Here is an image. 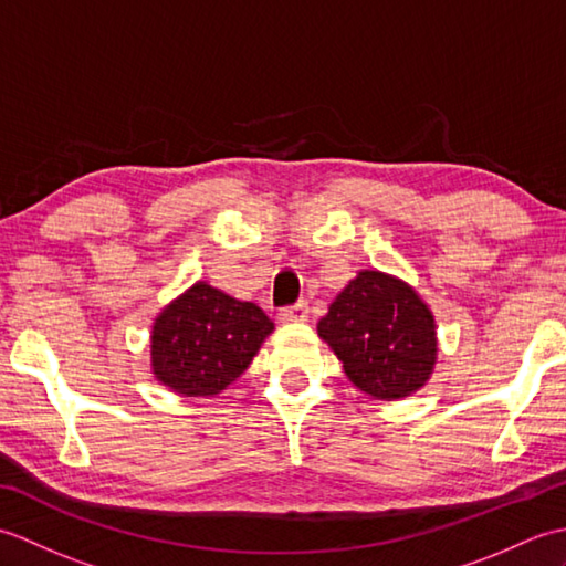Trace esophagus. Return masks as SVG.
Segmentation results:
<instances>
[{"mask_svg": "<svg viewBox=\"0 0 566 566\" xmlns=\"http://www.w3.org/2000/svg\"><path fill=\"white\" fill-rule=\"evenodd\" d=\"M308 318V304L306 302H296L292 306L280 308V321L282 323H292V321H306Z\"/></svg>", "mask_w": 566, "mask_h": 566, "instance_id": "esophagus-1", "label": "esophagus"}]
</instances>
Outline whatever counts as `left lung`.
Here are the masks:
<instances>
[{"mask_svg":"<svg viewBox=\"0 0 566 566\" xmlns=\"http://www.w3.org/2000/svg\"><path fill=\"white\" fill-rule=\"evenodd\" d=\"M318 335L357 389L375 399H403L436 365L430 308L411 286L377 270L359 272L318 321Z\"/></svg>","mask_w":566,"mask_h":566,"instance_id":"left-lung-1","label":"left lung"}]
</instances>
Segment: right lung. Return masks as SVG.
<instances>
[{
	"label": "right lung",
	"instance_id": "1",
	"mask_svg": "<svg viewBox=\"0 0 566 566\" xmlns=\"http://www.w3.org/2000/svg\"><path fill=\"white\" fill-rule=\"evenodd\" d=\"M274 323L255 304L195 284L153 326V371L177 394L213 396L258 355Z\"/></svg>",
	"mask_w": 566,
	"mask_h": 566
}]
</instances>
